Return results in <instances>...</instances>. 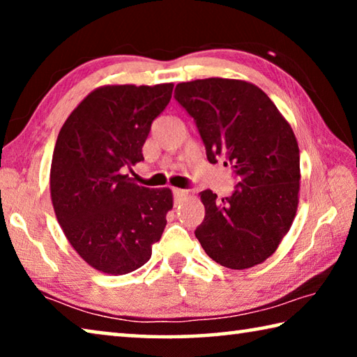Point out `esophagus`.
Wrapping results in <instances>:
<instances>
[{
	"mask_svg": "<svg viewBox=\"0 0 357 357\" xmlns=\"http://www.w3.org/2000/svg\"><path fill=\"white\" fill-rule=\"evenodd\" d=\"M187 195V190H183V189H173V198L174 202L179 203L183 198Z\"/></svg>",
	"mask_w": 357,
	"mask_h": 357,
	"instance_id": "obj_1",
	"label": "esophagus"
}]
</instances>
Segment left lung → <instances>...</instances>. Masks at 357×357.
Here are the masks:
<instances>
[{
	"mask_svg": "<svg viewBox=\"0 0 357 357\" xmlns=\"http://www.w3.org/2000/svg\"><path fill=\"white\" fill-rule=\"evenodd\" d=\"M174 99L193 119L211 164L238 179L229 197L202 192L195 236L229 269L263 263L279 247L298 209L299 148L274 102L255 84L206 78L176 84Z\"/></svg>",
	"mask_w": 357,
	"mask_h": 357,
	"instance_id": "8db88e82",
	"label": "left lung"
}]
</instances>
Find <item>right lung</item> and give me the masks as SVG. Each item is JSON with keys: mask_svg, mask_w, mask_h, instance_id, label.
Returning <instances> with one entry per match:
<instances>
[{"mask_svg": "<svg viewBox=\"0 0 357 357\" xmlns=\"http://www.w3.org/2000/svg\"><path fill=\"white\" fill-rule=\"evenodd\" d=\"M172 93L173 83L99 88L59 130L50 172L53 209L78 255L105 274L142 268L164 233L172 190L138 185L126 170L143 160L151 124Z\"/></svg>", "mask_w": 357, "mask_h": 357, "instance_id": "right-lung-1", "label": "right lung"}]
</instances>
